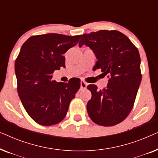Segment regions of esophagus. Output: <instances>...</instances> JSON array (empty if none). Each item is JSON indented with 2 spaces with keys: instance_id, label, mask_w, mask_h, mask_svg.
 <instances>
[{
  "instance_id": "1",
  "label": "esophagus",
  "mask_w": 158,
  "mask_h": 158,
  "mask_svg": "<svg viewBox=\"0 0 158 158\" xmlns=\"http://www.w3.org/2000/svg\"><path fill=\"white\" fill-rule=\"evenodd\" d=\"M86 87H87V83H86L85 81H81V88H83V89H85Z\"/></svg>"
}]
</instances>
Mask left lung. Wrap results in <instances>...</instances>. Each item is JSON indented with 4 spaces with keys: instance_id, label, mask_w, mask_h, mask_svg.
I'll return each mask as SVG.
<instances>
[{
    "instance_id": "8db88e82",
    "label": "left lung",
    "mask_w": 158,
    "mask_h": 158,
    "mask_svg": "<svg viewBox=\"0 0 158 158\" xmlns=\"http://www.w3.org/2000/svg\"><path fill=\"white\" fill-rule=\"evenodd\" d=\"M84 44L96 55L94 68H101L109 77L107 86L101 90L94 84L88 85L92 94L87 103L88 116L101 126H114L133 108L142 81L139 51L126 35L116 30L83 34L79 47Z\"/></svg>"
}]
</instances>
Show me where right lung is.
I'll use <instances>...</instances> for the list:
<instances>
[{
	"label": "right lung",
	"mask_w": 158,
	"mask_h": 158,
	"mask_svg": "<svg viewBox=\"0 0 158 158\" xmlns=\"http://www.w3.org/2000/svg\"><path fill=\"white\" fill-rule=\"evenodd\" d=\"M81 36H32L21 47L15 62L17 90L27 114L39 124L51 126L61 122L81 87V80L76 77L68 83L52 80L54 71L65 68L63 55L77 44Z\"/></svg>",
	"instance_id": "obj_1"
}]
</instances>
